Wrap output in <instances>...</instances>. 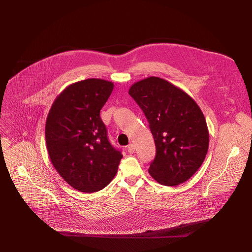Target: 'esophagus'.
I'll return each mask as SVG.
<instances>
[{"label":"esophagus","instance_id":"34e87169","mask_svg":"<svg viewBox=\"0 0 252 252\" xmlns=\"http://www.w3.org/2000/svg\"><path fill=\"white\" fill-rule=\"evenodd\" d=\"M127 152H128L129 154H133V153L135 152V146H134V144H128V145H127Z\"/></svg>","mask_w":252,"mask_h":252}]
</instances>
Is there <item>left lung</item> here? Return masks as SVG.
<instances>
[{
    "instance_id": "1",
    "label": "left lung",
    "mask_w": 252,
    "mask_h": 252,
    "mask_svg": "<svg viewBox=\"0 0 252 252\" xmlns=\"http://www.w3.org/2000/svg\"><path fill=\"white\" fill-rule=\"evenodd\" d=\"M128 94L143 110L154 138L150 176L163 186L189 180L208 150L209 133L199 106L186 92L156 76L135 83Z\"/></svg>"
}]
</instances>
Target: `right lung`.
I'll return each instance as SVG.
<instances>
[{
	"label": "right lung",
	"mask_w": 252,
	"mask_h": 252,
	"mask_svg": "<svg viewBox=\"0 0 252 252\" xmlns=\"http://www.w3.org/2000/svg\"><path fill=\"white\" fill-rule=\"evenodd\" d=\"M113 83L88 78L65 88L49 111L46 144L51 162L64 181L79 192L105 188L123 158L107 138L100 110Z\"/></svg>",
	"instance_id": "add662e5"
}]
</instances>
